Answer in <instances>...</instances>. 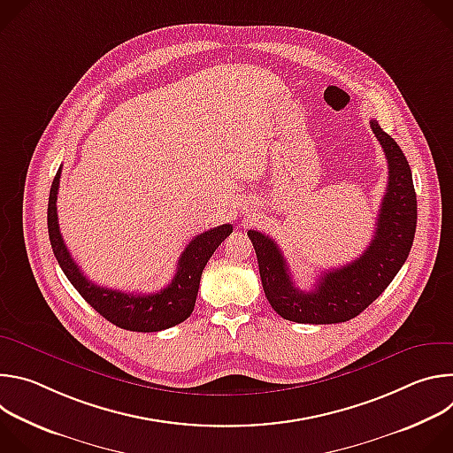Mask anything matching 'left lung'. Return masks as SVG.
<instances>
[{
    "label": "left lung",
    "instance_id": "obj_1",
    "mask_svg": "<svg viewBox=\"0 0 453 453\" xmlns=\"http://www.w3.org/2000/svg\"><path fill=\"white\" fill-rule=\"evenodd\" d=\"M369 123L385 152L389 180L378 210L374 236L360 257L341 269L322 273L313 290L306 292L292 281L278 243L260 231H247L264 292L274 311L287 320L334 325L357 317L389 287L411 252L418 222L412 172L398 143L381 131L376 119Z\"/></svg>",
    "mask_w": 453,
    "mask_h": 453
}]
</instances>
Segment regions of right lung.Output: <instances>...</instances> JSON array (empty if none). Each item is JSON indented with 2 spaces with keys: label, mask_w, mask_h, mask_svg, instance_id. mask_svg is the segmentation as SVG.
<instances>
[{
  "label": "right lung",
  "mask_w": 453,
  "mask_h": 453,
  "mask_svg": "<svg viewBox=\"0 0 453 453\" xmlns=\"http://www.w3.org/2000/svg\"><path fill=\"white\" fill-rule=\"evenodd\" d=\"M60 172L55 173L48 199V234L57 262L77 292L112 325L131 332H161L186 320L196 306L201 276L217 247L233 233L231 224L204 231L193 238L177 262L172 283L156 294H127L89 281L62 240L57 220Z\"/></svg>",
  "instance_id": "obj_1"
}]
</instances>
